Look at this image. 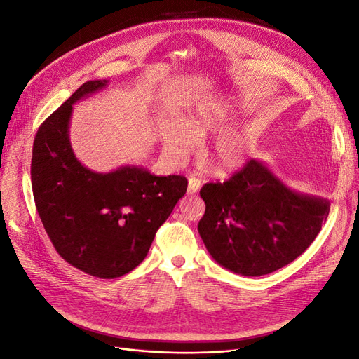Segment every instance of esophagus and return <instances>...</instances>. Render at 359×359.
<instances>
[{
	"instance_id": "1",
	"label": "esophagus",
	"mask_w": 359,
	"mask_h": 359,
	"mask_svg": "<svg viewBox=\"0 0 359 359\" xmlns=\"http://www.w3.org/2000/svg\"><path fill=\"white\" fill-rule=\"evenodd\" d=\"M201 189V181L198 178H189V186H187V193L189 194H194L198 190Z\"/></svg>"
}]
</instances>
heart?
Returning a JSON list of instances; mask_svg holds the SVG:
<instances>
[{
  "mask_svg": "<svg viewBox=\"0 0 359 359\" xmlns=\"http://www.w3.org/2000/svg\"><path fill=\"white\" fill-rule=\"evenodd\" d=\"M240 104L229 100H210L196 104L189 114L186 124L177 121L163 128V148L166 156L180 161L186 158L196 145V139L215 135L203 148V158L222 173L241 169L250 156L252 136L240 130H221L238 115Z\"/></svg>",
  "mask_w": 359,
  "mask_h": 359,
  "instance_id": "b5f03b06",
  "label": "heart"
}]
</instances>
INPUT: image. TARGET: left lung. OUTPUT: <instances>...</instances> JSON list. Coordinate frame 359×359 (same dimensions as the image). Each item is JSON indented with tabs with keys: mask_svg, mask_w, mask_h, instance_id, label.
Segmentation results:
<instances>
[{
	"mask_svg": "<svg viewBox=\"0 0 359 359\" xmlns=\"http://www.w3.org/2000/svg\"><path fill=\"white\" fill-rule=\"evenodd\" d=\"M198 224L210 255L232 273L259 277L301 256L330 214L327 199L290 190L262 161L250 160L224 182L201 189Z\"/></svg>",
	"mask_w": 359,
	"mask_h": 359,
	"instance_id": "8db88e82",
	"label": "left lung"
}]
</instances>
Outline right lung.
Returning a JSON list of instances; mask_svg holds the SVG:
<instances>
[{
  "mask_svg": "<svg viewBox=\"0 0 359 359\" xmlns=\"http://www.w3.org/2000/svg\"><path fill=\"white\" fill-rule=\"evenodd\" d=\"M107 85L85 82L50 114L32 145L31 186L43 227L58 255L83 273L116 278L135 269L187 191L181 175L156 177L137 166L97 173L73 154V103Z\"/></svg>",
  "mask_w": 359,
  "mask_h": 359,
  "instance_id": "right-lung-1",
  "label": "right lung"
}]
</instances>
